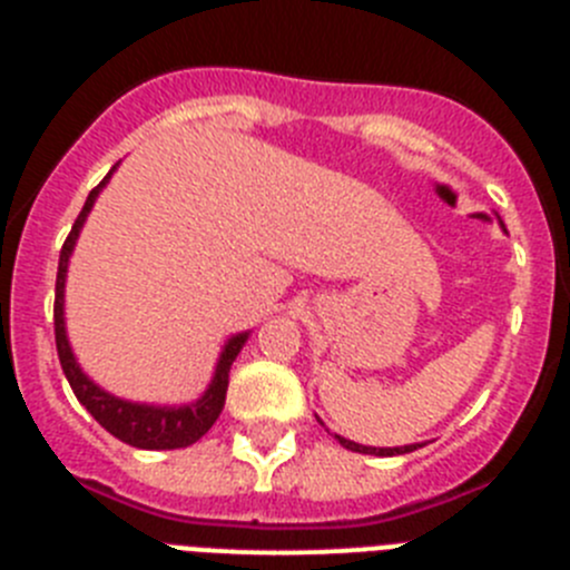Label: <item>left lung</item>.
<instances>
[{"instance_id": "left-lung-1", "label": "left lung", "mask_w": 570, "mask_h": 570, "mask_svg": "<svg viewBox=\"0 0 570 570\" xmlns=\"http://www.w3.org/2000/svg\"><path fill=\"white\" fill-rule=\"evenodd\" d=\"M505 228V225H502ZM340 440L342 448H347V451H356V454H376V456H396V454H411V451H416V448L422 445H402V448H371V445H360V442H351L345 440V436H336Z\"/></svg>"}]
</instances>
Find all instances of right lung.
Returning <instances> with one entry per match:
<instances>
[{"label": "right lung", "mask_w": 570, "mask_h": 570, "mask_svg": "<svg viewBox=\"0 0 570 570\" xmlns=\"http://www.w3.org/2000/svg\"><path fill=\"white\" fill-rule=\"evenodd\" d=\"M114 170L116 165L108 170V176H105L102 183L90 190L88 199H85V208L79 210L77 223H73L62 250H59L57 299H53V331H57L59 362H62V371L65 376H68L77 400L88 407V414L94 416V420H97L108 434H114L116 440L128 442V445L134 448H145V451H174V448H188L194 445L196 440H203V436L210 431V425H214V422L219 420V414H223L225 394H228L230 365H234L242 345L248 342V331H245V334L230 336V340L225 342L208 391H205L196 402L176 405V407L139 405V402L119 400V396L102 391V387H99L94 380H88V374L79 367L77 356H73V351H70L68 331H65V276H68V259L70 254H73V245H77L79 230H82L90 208H94V203H97L99 190L105 188V183H108Z\"/></svg>", "instance_id": "1"}]
</instances>
